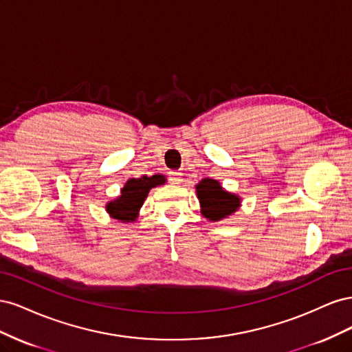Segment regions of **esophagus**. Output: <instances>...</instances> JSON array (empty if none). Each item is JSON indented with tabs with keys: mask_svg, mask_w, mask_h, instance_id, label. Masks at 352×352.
I'll use <instances>...</instances> for the list:
<instances>
[{
	"mask_svg": "<svg viewBox=\"0 0 352 352\" xmlns=\"http://www.w3.org/2000/svg\"><path fill=\"white\" fill-rule=\"evenodd\" d=\"M168 176H170V180H172V184H175V185H180L184 182V175L182 173L172 172Z\"/></svg>",
	"mask_w": 352,
	"mask_h": 352,
	"instance_id": "34e87169",
	"label": "esophagus"
}]
</instances>
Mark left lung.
<instances>
[{
    "mask_svg": "<svg viewBox=\"0 0 352 352\" xmlns=\"http://www.w3.org/2000/svg\"><path fill=\"white\" fill-rule=\"evenodd\" d=\"M195 192L199 199L201 214L210 221H220L230 217L241 207V197L221 186L216 179L206 177L195 185Z\"/></svg>",
    "mask_w": 352,
    "mask_h": 352,
    "instance_id": "1",
    "label": "left lung"
}]
</instances>
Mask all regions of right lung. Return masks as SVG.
Here are the masks:
<instances>
[{"label": "right lung", "mask_w": 352, "mask_h": 352, "mask_svg": "<svg viewBox=\"0 0 352 352\" xmlns=\"http://www.w3.org/2000/svg\"><path fill=\"white\" fill-rule=\"evenodd\" d=\"M166 182V176L160 173L141 176L138 179L132 177L120 189V195L105 204V211L109 212L111 219L122 223H133L140 216V210L150 190L158 185H164Z\"/></svg>", "instance_id": "add662e5"}]
</instances>
